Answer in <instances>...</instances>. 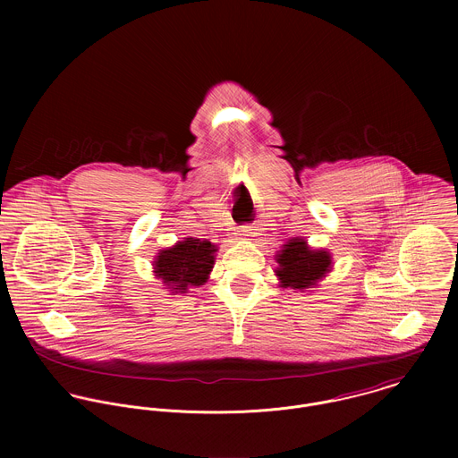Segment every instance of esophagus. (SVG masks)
Here are the masks:
<instances>
[{
  "mask_svg": "<svg viewBox=\"0 0 458 458\" xmlns=\"http://www.w3.org/2000/svg\"><path fill=\"white\" fill-rule=\"evenodd\" d=\"M252 231H254V229H252V227H250V225H243V227H242V231H240V233H242V234H243V236H252V234H254V233H252Z\"/></svg>",
  "mask_w": 458,
  "mask_h": 458,
  "instance_id": "esophagus-1",
  "label": "esophagus"
}]
</instances>
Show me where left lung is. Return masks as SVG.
<instances>
[{
    "label": "left lung",
    "mask_w": 458,
    "mask_h": 458,
    "mask_svg": "<svg viewBox=\"0 0 458 458\" xmlns=\"http://www.w3.org/2000/svg\"><path fill=\"white\" fill-rule=\"evenodd\" d=\"M278 267L275 275L280 287L305 291L318 285L331 269V256L327 250H312L305 240L293 238L276 254Z\"/></svg>",
    "instance_id": "8db88e82"
}]
</instances>
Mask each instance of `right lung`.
I'll use <instances>...</instances> for the list:
<instances>
[{
  "label": "right lung",
  "instance_id": "add662e5",
  "mask_svg": "<svg viewBox=\"0 0 458 458\" xmlns=\"http://www.w3.org/2000/svg\"><path fill=\"white\" fill-rule=\"evenodd\" d=\"M216 247L211 242L185 238L171 249L160 250L153 266L158 278L173 293H187L191 287L202 285L215 264Z\"/></svg>",
  "mask_w": 458,
  "mask_h": 458
}]
</instances>
